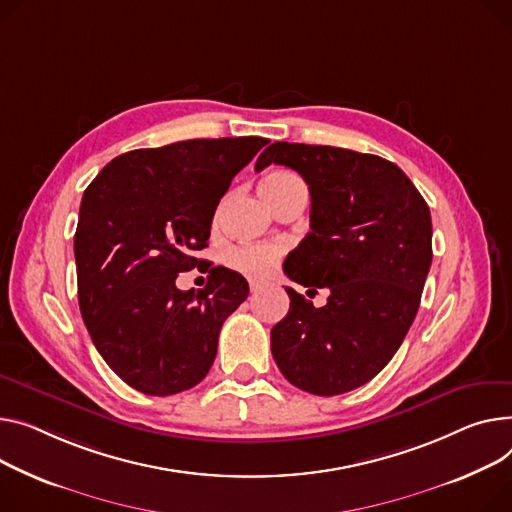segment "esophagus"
Masks as SVG:
<instances>
[{"mask_svg":"<svg viewBox=\"0 0 512 512\" xmlns=\"http://www.w3.org/2000/svg\"><path fill=\"white\" fill-rule=\"evenodd\" d=\"M249 288H251V294H257V292H261L263 284L257 282V280H251V282H249Z\"/></svg>","mask_w":512,"mask_h":512,"instance_id":"esophagus-1","label":"esophagus"}]
</instances>
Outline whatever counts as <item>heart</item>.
Wrapping results in <instances>:
<instances>
[{
    "instance_id": "1",
    "label": "heart",
    "mask_w": 512,
    "mask_h": 512,
    "mask_svg": "<svg viewBox=\"0 0 512 512\" xmlns=\"http://www.w3.org/2000/svg\"><path fill=\"white\" fill-rule=\"evenodd\" d=\"M302 183L300 177L292 170H274L263 177L261 181V195L265 199L274 197L294 185ZM282 249L274 245H247V247H238L228 255V265L234 267L236 271H241L245 276L251 278H261L267 271L276 265Z\"/></svg>"
}]
</instances>
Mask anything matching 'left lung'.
I'll return each mask as SVG.
<instances>
[{
	"label": "left lung",
	"mask_w": 512,
	"mask_h": 512,
	"mask_svg": "<svg viewBox=\"0 0 512 512\" xmlns=\"http://www.w3.org/2000/svg\"><path fill=\"white\" fill-rule=\"evenodd\" d=\"M271 162L296 170L311 191V232L286 257V276L329 288L321 309L286 288L290 311L271 329V354L294 387L348 393L377 377L416 319L432 263L428 203L374 154L276 142L255 170Z\"/></svg>",
	"instance_id": "1"
}]
</instances>
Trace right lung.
Masks as SVG:
<instances>
[{
    "mask_svg": "<svg viewBox=\"0 0 512 512\" xmlns=\"http://www.w3.org/2000/svg\"><path fill=\"white\" fill-rule=\"evenodd\" d=\"M265 138L185 140L117 156L84 191L74 236L78 302L98 354L135 391L166 397L214 364L247 280L212 267L197 296L175 286L208 247L216 206Z\"/></svg>",
    "mask_w": 512,
    "mask_h": 512,
    "instance_id": "right-lung-1",
    "label": "right lung"
}]
</instances>
